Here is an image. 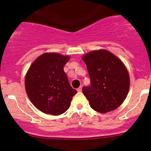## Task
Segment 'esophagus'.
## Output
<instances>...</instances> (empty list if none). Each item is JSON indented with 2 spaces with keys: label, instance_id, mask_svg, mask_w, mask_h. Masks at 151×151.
<instances>
[{
  "label": "esophagus",
  "instance_id": "34e87169",
  "mask_svg": "<svg viewBox=\"0 0 151 151\" xmlns=\"http://www.w3.org/2000/svg\"><path fill=\"white\" fill-rule=\"evenodd\" d=\"M77 90V91H79V92H81V90H82V87H81V86H79V87L78 88Z\"/></svg>",
  "mask_w": 151,
  "mask_h": 151
}]
</instances>
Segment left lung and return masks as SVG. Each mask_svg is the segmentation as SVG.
<instances>
[{
	"instance_id": "1",
	"label": "left lung",
	"mask_w": 151,
	"mask_h": 151,
	"mask_svg": "<svg viewBox=\"0 0 151 151\" xmlns=\"http://www.w3.org/2000/svg\"><path fill=\"white\" fill-rule=\"evenodd\" d=\"M91 85L82 91L90 106L100 113L117 109L124 102L130 86L127 69L120 59L105 50L91 51L82 57Z\"/></svg>"
}]
</instances>
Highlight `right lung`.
<instances>
[{
  "instance_id": "1",
  "label": "right lung",
  "mask_w": 151,
  "mask_h": 151,
  "mask_svg": "<svg viewBox=\"0 0 151 151\" xmlns=\"http://www.w3.org/2000/svg\"><path fill=\"white\" fill-rule=\"evenodd\" d=\"M69 60L70 57L58 53H45L35 60L26 74V93L43 113L55 116L65 113L77 93L64 72Z\"/></svg>"
}]
</instances>
